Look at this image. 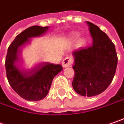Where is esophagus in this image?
I'll use <instances>...</instances> for the list:
<instances>
[{"label": "esophagus", "mask_w": 124, "mask_h": 124, "mask_svg": "<svg viewBox=\"0 0 124 124\" xmlns=\"http://www.w3.org/2000/svg\"><path fill=\"white\" fill-rule=\"evenodd\" d=\"M74 62V59L73 57L71 56H67L62 61V66L64 67H69L72 64V63Z\"/></svg>", "instance_id": "34e87169"}]
</instances>
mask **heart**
Returning a JSON list of instances; mask_svg holds the SVG:
<instances>
[{"instance_id": "1", "label": "heart", "mask_w": 124, "mask_h": 124, "mask_svg": "<svg viewBox=\"0 0 124 124\" xmlns=\"http://www.w3.org/2000/svg\"><path fill=\"white\" fill-rule=\"evenodd\" d=\"M74 38H76V37H74ZM84 43H85V40L83 39H79L78 41H77V44H78V46H84Z\"/></svg>"}]
</instances>
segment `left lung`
<instances>
[{
    "label": "left lung",
    "mask_w": 124,
    "mask_h": 124,
    "mask_svg": "<svg viewBox=\"0 0 124 124\" xmlns=\"http://www.w3.org/2000/svg\"><path fill=\"white\" fill-rule=\"evenodd\" d=\"M93 38V46L73 52L75 75L74 90L82 96L92 97L107 88L114 77L118 57L115 46L98 26L86 22Z\"/></svg>",
    "instance_id": "left-lung-1"
}]
</instances>
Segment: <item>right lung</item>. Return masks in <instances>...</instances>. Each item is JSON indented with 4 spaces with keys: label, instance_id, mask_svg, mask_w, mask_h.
Listing matches in <instances>:
<instances>
[{
    "label": "right lung",
    "instance_id": "obj_1",
    "mask_svg": "<svg viewBox=\"0 0 124 124\" xmlns=\"http://www.w3.org/2000/svg\"><path fill=\"white\" fill-rule=\"evenodd\" d=\"M48 26H33L16 36L8 49L5 69L8 82L20 97L29 101L45 98L50 88L54 77L62 70L60 64L41 62L33 68L23 69L19 64L21 47L33 37L46 33Z\"/></svg>",
    "mask_w": 124,
    "mask_h": 124
}]
</instances>
